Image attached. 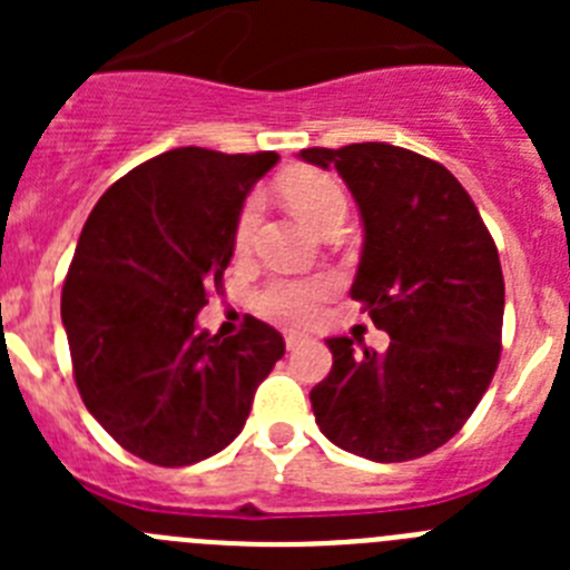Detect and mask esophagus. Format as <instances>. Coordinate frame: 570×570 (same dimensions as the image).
Masks as SVG:
<instances>
[{
    "label": "esophagus",
    "instance_id": "esophagus-1",
    "mask_svg": "<svg viewBox=\"0 0 570 570\" xmlns=\"http://www.w3.org/2000/svg\"><path fill=\"white\" fill-rule=\"evenodd\" d=\"M308 340L311 336L305 334V331H285V347H288V351H296V347H302Z\"/></svg>",
    "mask_w": 570,
    "mask_h": 570
}]
</instances>
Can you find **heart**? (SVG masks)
<instances>
[{
    "label": "heart",
    "mask_w": 570,
    "mask_h": 570,
    "mask_svg": "<svg viewBox=\"0 0 570 570\" xmlns=\"http://www.w3.org/2000/svg\"><path fill=\"white\" fill-rule=\"evenodd\" d=\"M279 190L285 203L296 210L316 230H325L334 219H345L347 199L342 185L331 174L322 170H294L279 179ZM262 216V199L250 194L242 203L234 225V248L245 254L254 242L256 225ZM334 291L331 276H314V279H271L256 294V308L271 320L279 322H308L320 314L322 302Z\"/></svg>",
    "instance_id": "obj_1"
}]
</instances>
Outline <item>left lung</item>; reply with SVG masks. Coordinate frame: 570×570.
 Instances as JSON below:
<instances>
[{
	"mask_svg": "<svg viewBox=\"0 0 570 570\" xmlns=\"http://www.w3.org/2000/svg\"><path fill=\"white\" fill-rule=\"evenodd\" d=\"M360 205L351 299L391 336L385 354L328 340L334 365L311 391L334 445L374 462L431 454L480 405L500 365L505 282L480 210L445 165L387 142L305 148Z\"/></svg>",
	"mask_w": 570,
	"mask_h": 570,
	"instance_id": "obj_1",
	"label": "left lung"
}]
</instances>
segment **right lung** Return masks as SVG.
<instances>
[{
	"instance_id": "add662e5",
	"label": "right lung",
	"mask_w": 570,
	"mask_h": 570,
	"mask_svg": "<svg viewBox=\"0 0 570 570\" xmlns=\"http://www.w3.org/2000/svg\"><path fill=\"white\" fill-rule=\"evenodd\" d=\"M279 156L174 148L102 194L62 285V325L79 396L125 451L194 465L236 440L256 387L285 354L248 316L228 340L196 331L223 294L234 225L250 185Z\"/></svg>"
}]
</instances>
